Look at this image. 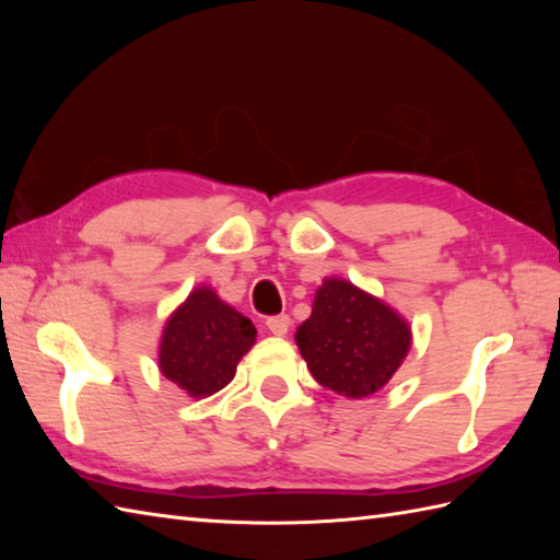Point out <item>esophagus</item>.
<instances>
[{"mask_svg":"<svg viewBox=\"0 0 560 560\" xmlns=\"http://www.w3.org/2000/svg\"><path fill=\"white\" fill-rule=\"evenodd\" d=\"M291 327V317L289 315H273L267 319V329L271 331V335L277 337H283Z\"/></svg>","mask_w":560,"mask_h":560,"instance_id":"obj_1","label":"esophagus"}]
</instances>
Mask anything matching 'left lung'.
I'll list each match as a JSON object with an SVG mask.
<instances>
[{
    "instance_id": "8db88e82",
    "label": "left lung",
    "mask_w": 560,
    "mask_h": 560,
    "mask_svg": "<svg viewBox=\"0 0 560 560\" xmlns=\"http://www.w3.org/2000/svg\"><path fill=\"white\" fill-rule=\"evenodd\" d=\"M319 385L349 399L383 389L411 349V325L395 307L351 281L327 277L311 317L295 331Z\"/></svg>"
}]
</instances>
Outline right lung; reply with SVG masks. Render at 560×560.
Returning <instances> with one entry per match:
<instances>
[{
  "label": "right lung",
  "mask_w": 560,
  "mask_h": 560,
  "mask_svg": "<svg viewBox=\"0 0 560 560\" xmlns=\"http://www.w3.org/2000/svg\"><path fill=\"white\" fill-rule=\"evenodd\" d=\"M255 339V325L201 283L165 319L159 371L185 395L205 399L231 383Z\"/></svg>",
  "instance_id": "obj_1"
}]
</instances>
